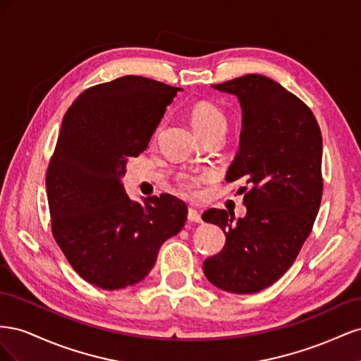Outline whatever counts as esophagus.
Wrapping results in <instances>:
<instances>
[{"label": "esophagus", "mask_w": 361, "mask_h": 361, "mask_svg": "<svg viewBox=\"0 0 361 361\" xmlns=\"http://www.w3.org/2000/svg\"><path fill=\"white\" fill-rule=\"evenodd\" d=\"M188 221H191V223H202V215L195 209H192V207H190V209H188Z\"/></svg>", "instance_id": "obj_1"}]
</instances>
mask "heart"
I'll return each mask as SVG.
<instances>
[{"label":"heart","mask_w":361,"mask_h":361,"mask_svg":"<svg viewBox=\"0 0 361 361\" xmlns=\"http://www.w3.org/2000/svg\"><path fill=\"white\" fill-rule=\"evenodd\" d=\"M190 120H191L192 128L197 130L200 135L211 133L214 129H220V128L226 129L227 126V117L224 116V113L220 110V108L209 102L195 104L190 111ZM159 130H161V126L157 128L155 137L159 134ZM179 185L185 191H192L195 188V185H197V180L191 176H180Z\"/></svg>","instance_id":"b5f03b06"}]
</instances>
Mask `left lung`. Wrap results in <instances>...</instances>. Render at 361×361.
I'll list each match as a JSON object with an SVG mask.
<instances>
[{
    "label": "left lung",
    "instance_id": "left-lung-1",
    "mask_svg": "<svg viewBox=\"0 0 361 361\" xmlns=\"http://www.w3.org/2000/svg\"><path fill=\"white\" fill-rule=\"evenodd\" d=\"M212 87L241 104L239 152L226 180H243L239 192L249 191L238 221L224 209L203 214L226 235L203 272L226 292L255 293L285 274L312 232L322 199V135L310 108L268 76L250 73Z\"/></svg>",
    "mask_w": 361,
    "mask_h": 361
}]
</instances>
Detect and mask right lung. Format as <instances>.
I'll return each mask as SVG.
<instances>
[{
    "label": "right lung",
    "mask_w": 361,
    "mask_h": 361,
    "mask_svg": "<svg viewBox=\"0 0 361 361\" xmlns=\"http://www.w3.org/2000/svg\"><path fill=\"white\" fill-rule=\"evenodd\" d=\"M179 90L126 75L87 89L64 114L47 171L51 228L72 268L97 288L143 280L187 221L182 200L161 194L133 202L120 182Z\"/></svg>",
    "instance_id": "right-lung-1"
}]
</instances>
